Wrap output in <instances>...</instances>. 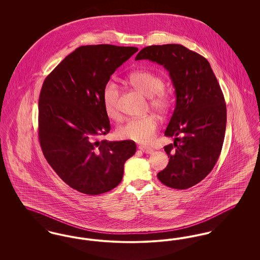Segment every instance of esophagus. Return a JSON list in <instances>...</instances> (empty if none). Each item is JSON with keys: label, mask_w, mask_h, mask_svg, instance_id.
Wrapping results in <instances>:
<instances>
[{"label": "esophagus", "mask_w": 260, "mask_h": 260, "mask_svg": "<svg viewBox=\"0 0 260 260\" xmlns=\"http://www.w3.org/2000/svg\"><path fill=\"white\" fill-rule=\"evenodd\" d=\"M138 148H139L140 151H142L143 153H145V154H152L154 152L153 149L150 148V147H146V146H139Z\"/></svg>", "instance_id": "1"}]
</instances>
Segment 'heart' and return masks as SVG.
I'll list each match as a JSON object with an SVG mask.
<instances>
[{"instance_id":"heart-1","label":"heart","mask_w":260,"mask_h":260,"mask_svg":"<svg viewBox=\"0 0 260 260\" xmlns=\"http://www.w3.org/2000/svg\"><path fill=\"white\" fill-rule=\"evenodd\" d=\"M128 82L149 96L151 106L161 114H167L172 106V95L164 89V81L159 75L150 71L138 70L128 75ZM120 88L113 81H108L102 89V105L106 115L113 120L120 116L118 102ZM158 118L152 114L140 118L129 119L125 124L118 128V136L123 139L133 140L138 143H150L158 128Z\"/></svg>"}]
</instances>
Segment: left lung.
<instances>
[{
    "instance_id": "1",
    "label": "left lung",
    "mask_w": 260,
    "mask_h": 260,
    "mask_svg": "<svg viewBox=\"0 0 260 260\" xmlns=\"http://www.w3.org/2000/svg\"><path fill=\"white\" fill-rule=\"evenodd\" d=\"M149 59L162 65L175 87L176 104L167 136L173 144L165 146L170 160L157 174L162 184L187 189L198 184L219 158L226 128V103L209 61L182 45L149 46L136 60Z\"/></svg>"
}]
</instances>
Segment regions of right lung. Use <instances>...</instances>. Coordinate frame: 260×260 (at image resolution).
Returning <instances> with one entry per match:
<instances>
[{
  "instance_id": "add662e5",
  "label": "right lung",
  "mask_w": 260,
  "mask_h": 260,
  "mask_svg": "<svg viewBox=\"0 0 260 260\" xmlns=\"http://www.w3.org/2000/svg\"><path fill=\"white\" fill-rule=\"evenodd\" d=\"M138 50L112 45L82 46L45 79L39 98V141L62 180L87 195L119 185L124 165L135 155L133 140L107 141L110 132L102 89L115 70Z\"/></svg>"
}]
</instances>
